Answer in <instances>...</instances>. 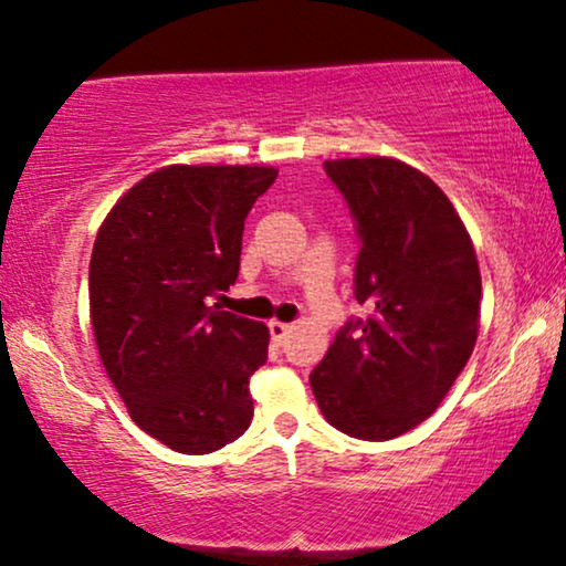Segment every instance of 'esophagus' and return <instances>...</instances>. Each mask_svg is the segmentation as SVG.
I'll return each instance as SVG.
<instances>
[{"instance_id": "1", "label": "esophagus", "mask_w": 566, "mask_h": 566, "mask_svg": "<svg viewBox=\"0 0 566 566\" xmlns=\"http://www.w3.org/2000/svg\"><path fill=\"white\" fill-rule=\"evenodd\" d=\"M270 329V337H273L275 345H283L285 339H289V332H291V324H283V322H270L268 324Z\"/></svg>"}]
</instances>
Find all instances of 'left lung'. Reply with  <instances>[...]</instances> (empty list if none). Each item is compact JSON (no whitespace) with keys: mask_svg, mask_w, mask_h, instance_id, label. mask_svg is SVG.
I'll return each instance as SVG.
<instances>
[{"mask_svg":"<svg viewBox=\"0 0 566 566\" xmlns=\"http://www.w3.org/2000/svg\"><path fill=\"white\" fill-rule=\"evenodd\" d=\"M360 252L355 301L308 384L329 424L360 440L405 436L436 412L476 343V252L446 192L405 161H324Z\"/></svg>","mask_w":566,"mask_h":566,"instance_id":"obj_1","label":"left lung"}]
</instances>
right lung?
I'll return each mask as SVG.
<instances>
[{
	"instance_id": "right-lung-1",
	"label": "right lung",
	"mask_w": 566,
	"mask_h": 566,
	"mask_svg": "<svg viewBox=\"0 0 566 566\" xmlns=\"http://www.w3.org/2000/svg\"><path fill=\"white\" fill-rule=\"evenodd\" d=\"M275 177L273 167H165L97 231L99 358L134 422L172 451H219L252 422L250 378L265 366L270 332L208 298L234 285L244 219Z\"/></svg>"
}]
</instances>
